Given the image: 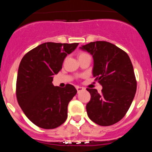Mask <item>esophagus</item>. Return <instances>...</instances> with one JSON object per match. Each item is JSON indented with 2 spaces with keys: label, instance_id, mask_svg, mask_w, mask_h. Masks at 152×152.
<instances>
[{
  "label": "esophagus",
  "instance_id": "1",
  "mask_svg": "<svg viewBox=\"0 0 152 152\" xmlns=\"http://www.w3.org/2000/svg\"><path fill=\"white\" fill-rule=\"evenodd\" d=\"M76 89H77V92H79V91H83V90H84V88H81V87H78V86H77V87H76Z\"/></svg>",
  "mask_w": 152,
  "mask_h": 152
}]
</instances>
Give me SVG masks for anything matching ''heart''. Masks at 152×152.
Listing matches in <instances>:
<instances>
[{
    "instance_id": "b5f03b06",
    "label": "heart",
    "mask_w": 152,
    "mask_h": 152,
    "mask_svg": "<svg viewBox=\"0 0 152 152\" xmlns=\"http://www.w3.org/2000/svg\"><path fill=\"white\" fill-rule=\"evenodd\" d=\"M88 56V54H87V53H81V54H80L79 57H81V56Z\"/></svg>"
}]
</instances>
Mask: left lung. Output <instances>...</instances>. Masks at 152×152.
I'll return each mask as SVG.
<instances>
[{"instance_id": "left-lung-1", "label": "left lung", "mask_w": 152, "mask_h": 152, "mask_svg": "<svg viewBox=\"0 0 152 152\" xmlns=\"http://www.w3.org/2000/svg\"><path fill=\"white\" fill-rule=\"evenodd\" d=\"M92 55L93 76L103 87L101 94L88 88L91 100L86 106L88 116L102 126L121 120L133 100L137 82L128 54L105 41H96L80 47Z\"/></svg>"}]
</instances>
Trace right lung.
<instances>
[{
	"mask_svg": "<svg viewBox=\"0 0 152 152\" xmlns=\"http://www.w3.org/2000/svg\"><path fill=\"white\" fill-rule=\"evenodd\" d=\"M78 43L45 42L28 52L19 65L16 94L26 117L45 129L57 128L68 117V105L77 94L72 84H52L53 75L62 68L64 58Z\"/></svg>",
	"mask_w": 152,
	"mask_h": 152,
	"instance_id": "obj_1",
	"label": "right lung"
}]
</instances>
